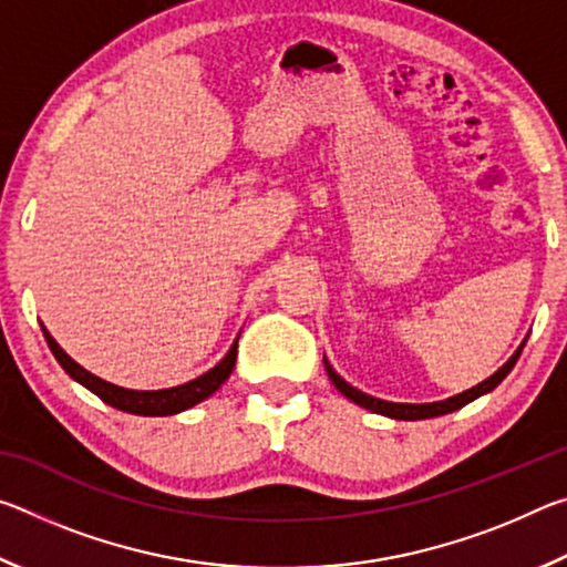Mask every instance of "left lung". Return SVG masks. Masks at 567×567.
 I'll return each mask as SVG.
<instances>
[{"label":"left lung","mask_w":567,"mask_h":567,"mask_svg":"<svg viewBox=\"0 0 567 567\" xmlns=\"http://www.w3.org/2000/svg\"><path fill=\"white\" fill-rule=\"evenodd\" d=\"M523 352V344L517 348V352L513 354L511 360H507L501 370L495 372V375H491L487 380L480 382V385H475L473 390H465L460 392V395L450 398V400H443V402H427V405H402V402H385V400H378V398H370L364 395V392L354 390L352 385H348L338 372H334L328 362H324V368H328V375L332 380V385L338 388L344 398H350L352 402H358L360 408H368L372 412H380V415H388V417H395V420H427V417H437V415H445V412H453V410H460L463 405H467V402H473L475 398L485 395V392H491L493 388L501 385V382L505 380L507 372H511L515 368L517 358H520Z\"/></svg>","instance_id":"8db88e82"}]
</instances>
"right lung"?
<instances>
[{
    "instance_id": "obj_1",
    "label": "right lung",
    "mask_w": 567,
    "mask_h": 567,
    "mask_svg": "<svg viewBox=\"0 0 567 567\" xmlns=\"http://www.w3.org/2000/svg\"><path fill=\"white\" fill-rule=\"evenodd\" d=\"M44 340L50 344L52 354L56 358V362L62 364L66 375L80 382V385H84L90 392H94L102 402H107V405L117 408L122 412H132V415H150V417L175 415V412H182L192 405H197V402H203L229 378V372L235 370V360H237V342H235L225 354L223 362L215 364L213 370L205 372V375H199L197 380L185 382V385L169 388V390H124V388L112 385V382L94 378L92 372L80 368V364H76L70 354H66L60 344L52 340V334L47 330H44Z\"/></svg>"
}]
</instances>
